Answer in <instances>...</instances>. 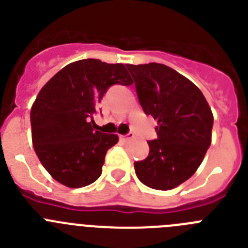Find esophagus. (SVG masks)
<instances>
[{"label": "esophagus", "mask_w": 248, "mask_h": 248, "mask_svg": "<svg viewBox=\"0 0 248 248\" xmlns=\"http://www.w3.org/2000/svg\"><path fill=\"white\" fill-rule=\"evenodd\" d=\"M133 138H134V134H133V133H129V134L126 135H120V140H122V141H128V140L133 139Z\"/></svg>", "instance_id": "obj_1"}]
</instances>
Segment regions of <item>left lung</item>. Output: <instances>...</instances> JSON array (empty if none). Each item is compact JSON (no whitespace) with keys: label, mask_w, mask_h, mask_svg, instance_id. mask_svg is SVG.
Segmentation results:
<instances>
[{"label":"left lung","mask_w":248,"mask_h":248,"mask_svg":"<svg viewBox=\"0 0 248 248\" xmlns=\"http://www.w3.org/2000/svg\"><path fill=\"white\" fill-rule=\"evenodd\" d=\"M145 114L157 120V139L135 161L144 185L171 190L196 172L211 144L214 115L202 92L186 77L160 63L126 64Z\"/></svg>","instance_id":"left-lung-1"}]
</instances>
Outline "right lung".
<instances>
[{"label":"right lung","mask_w":248,"mask_h":248,"mask_svg":"<svg viewBox=\"0 0 248 248\" xmlns=\"http://www.w3.org/2000/svg\"><path fill=\"white\" fill-rule=\"evenodd\" d=\"M113 84H133L125 65L82 59L54 74L32 105L34 151L50 176L67 187L97 180L107 151L119 140L117 134L94 130L89 122Z\"/></svg>","instance_id":"obj_1"}]
</instances>
